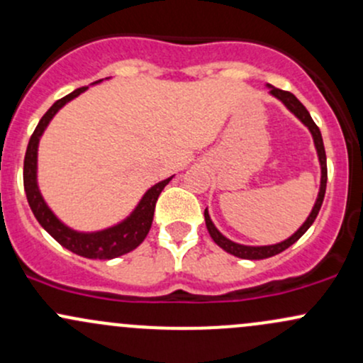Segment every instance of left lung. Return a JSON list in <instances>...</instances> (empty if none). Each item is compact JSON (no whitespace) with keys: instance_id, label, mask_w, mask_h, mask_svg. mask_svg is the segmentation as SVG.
I'll return each mask as SVG.
<instances>
[{"instance_id":"left-lung-1","label":"left lung","mask_w":363,"mask_h":363,"mask_svg":"<svg viewBox=\"0 0 363 363\" xmlns=\"http://www.w3.org/2000/svg\"><path fill=\"white\" fill-rule=\"evenodd\" d=\"M270 93H272L276 98L281 99V101L284 103V105L288 106V108L291 110L293 113L296 115V117L300 118V121L303 122L306 127H308L310 133H312L313 143H315V148H317V153H318V162H320V169H322L320 191H318V198H317V201H315V206H313L312 213L308 215V218H306L305 224L301 225L300 229H298L296 233H294L293 236L289 238V240L279 242V245H272V246H242V245H238V242L229 241V240H227V238L222 236V234L218 233L217 229H215V225L212 224V220H210L208 212H206V210H205L206 229H208V233H210V236H212V240L217 242V245L220 246L222 250H225L227 253L234 255V257H238V258H245V260H264V258H270V257H274V255L284 252L286 248H289V246L294 245V242L300 240V238L303 236L306 230H308V227L313 224V220H315V218H317L318 210H320L322 201H324L325 186H328V160H325L324 143H322V134H320V130H318L317 123L312 121V117H310L308 110H306L305 106L301 105L300 99L294 96L293 93H289V91L277 89V87H270Z\"/></svg>"}]
</instances>
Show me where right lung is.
Listing matches in <instances>:
<instances>
[{"instance_id":"right-lung-1","label":"right lung","mask_w":363,"mask_h":363,"mask_svg":"<svg viewBox=\"0 0 363 363\" xmlns=\"http://www.w3.org/2000/svg\"><path fill=\"white\" fill-rule=\"evenodd\" d=\"M87 87H79L74 93L67 94L65 98L58 99L50 110L43 115V118L39 121L38 127L33 133V136L29 139V146L26 151V160H23V188H26L27 201H29L30 210H33L34 217L38 218V222L41 224L51 236L57 240L60 245L65 246L67 250H70L72 253L81 255L84 258H94V260H111L115 257H121L133 250H136L145 238L148 236L151 229V222H153V213H155V205H157L158 196H160L162 189L165 188L170 182V179L158 182L151 188L148 193L143 196L141 203L138 205V208L134 210V213L127 218L122 224L111 227V229L101 230V233H93V234H82L75 233V230L69 229L51 213V210L48 208L45 200L41 198L38 184H35V162H38V143L41 138L45 127L50 123L53 115L65 105L67 101H70L72 98L79 96L82 91H86Z\"/></svg>"}]
</instances>
